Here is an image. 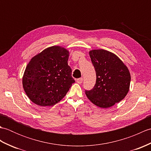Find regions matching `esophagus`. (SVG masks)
Masks as SVG:
<instances>
[{"label":"esophagus","mask_w":151,"mask_h":151,"mask_svg":"<svg viewBox=\"0 0 151 151\" xmlns=\"http://www.w3.org/2000/svg\"><path fill=\"white\" fill-rule=\"evenodd\" d=\"M76 82H77L78 84H82V82H83V78H80L76 80Z\"/></svg>","instance_id":"34e87169"}]
</instances>
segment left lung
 Wrapping results in <instances>:
<instances>
[{
	"label": "left lung",
	"mask_w": 151,
	"mask_h": 151,
	"mask_svg": "<svg viewBox=\"0 0 151 151\" xmlns=\"http://www.w3.org/2000/svg\"><path fill=\"white\" fill-rule=\"evenodd\" d=\"M89 54L97 79L93 88L85 91V93L89 100L99 107L113 106L123 100L129 91V70L119 58L110 51L93 49Z\"/></svg>",
	"instance_id": "obj_1"
}]
</instances>
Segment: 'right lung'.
Returning a JSON list of instances; mask_svg holds the SVG:
<instances>
[{
  "instance_id": "1",
  "label": "right lung",
  "mask_w": 151,
  "mask_h": 151,
  "mask_svg": "<svg viewBox=\"0 0 151 151\" xmlns=\"http://www.w3.org/2000/svg\"><path fill=\"white\" fill-rule=\"evenodd\" d=\"M69 51L49 47L28 62L22 76V87L30 100L40 106H52L65 97L75 80L68 65Z\"/></svg>"
}]
</instances>
